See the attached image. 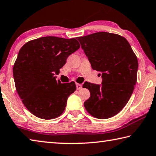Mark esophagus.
<instances>
[{"label": "esophagus", "instance_id": "esophagus-1", "mask_svg": "<svg viewBox=\"0 0 156 156\" xmlns=\"http://www.w3.org/2000/svg\"><path fill=\"white\" fill-rule=\"evenodd\" d=\"M76 89H77V90H80V89L82 88V85H81V84H80V83H76Z\"/></svg>", "mask_w": 156, "mask_h": 156}]
</instances>
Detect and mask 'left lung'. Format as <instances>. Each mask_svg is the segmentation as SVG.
Wrapping results in <instances>:
<instances>
[{
    "label": "left lung",
    "instance_id": "obj_1",
    "mask_svg": "<svg viewBox=\"0 0 156 156\" xmlns=\"http://www.w3.org/2000/svg\"><path fill=\"white\" fill-rule=\"evenodd\" d=\"M93 70L102 73V85L85 82L90 97L84 107L91 116L107 119L119 113L129 100L137 80L138 59L121 35L97 32L76 37Z\"/></svg>",
    "mask_w": 156,
    "mask_h": 156
}]
</instances>
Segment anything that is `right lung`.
<instances>
[{"label": "right lung", "instance_id": "right-lung-1", "mask_svg": "<svg viewBox=\"0 0 156 156\" xmlns=\"http://www.w3.org/2000/svg\"><path fill=\"white\" fill-rule=\"evenodd\" d=\"M80 48L75 38L46 36L23 46L13 67L16 91L30 112L42 119L62 115L67 99L76 90L74 81L62 83L59 73L68 57Z\"/></svg>", "mask_w": 156, "mask_h": 156}]
</instances>
